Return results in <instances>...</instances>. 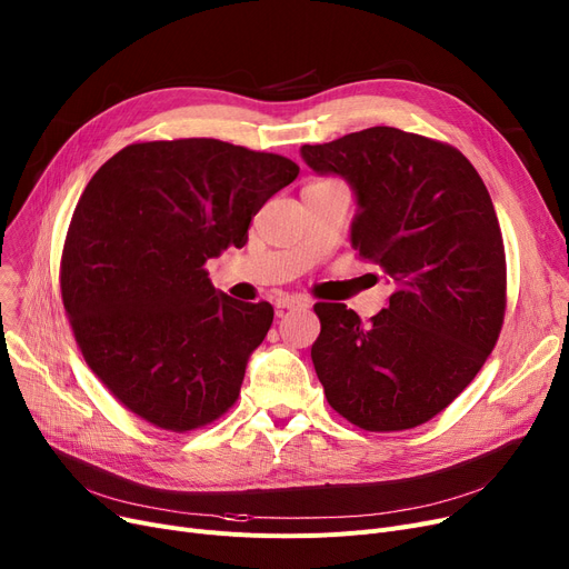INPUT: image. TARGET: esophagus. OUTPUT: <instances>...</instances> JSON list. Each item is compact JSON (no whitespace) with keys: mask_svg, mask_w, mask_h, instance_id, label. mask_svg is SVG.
I'll return each mask as SVG.
<instances>
[{"mask_svg":"<svg viewBox=\"0 0 569 569\" xmlns=\"http://www.w3.org/2000/svg\"><path fill=\"white\" fill-rule=\"evenodd\" d=\"M276 308L278 310H306V308H310V301L301 299V296H278Z\"/></svg>","mask_w":569,"mask_h":569,"instance_id":"esophagus-1","label":"esophagus"}]
</instances>
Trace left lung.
<instances>
[{"mask_svg":"<svg viewBox=\"0 0 569 569\" xmlns=\"http://www.w3.org/2000/svg\"><path fill=\"white\" fill-rule=\"evenodd\" d=\"M301 157L355 192L351 248L393 287L370 323L345 303L315 306L323 393L363 430L415 428L475 380L502 327L507 268L489 189L456 148L396 127L303 146Z\"/></svg>","mask_w":569,"mask_h":569,"instance_id":"8db88e82","label":"left lung"}]
</instances>
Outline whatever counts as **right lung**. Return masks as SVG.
<instances>
[{"label": "right lung", "instance_id": "add662e5", "mask_svg": "<svg viewBox=\"0 0 569 569\" xmlns=\"http://www.w3.org/2000/svg\"><path fill=\"white\" fill-rule=\"evenodd\" d=\"M291 159L214 139L133 143L92 176L69 224L60 287L92 372L124 408L194 430L240 393L273 308L214 289L203 263L248 242Z\"/></svg>", "mask_w": 569, "mask_h": 569}]
</instances>
